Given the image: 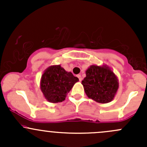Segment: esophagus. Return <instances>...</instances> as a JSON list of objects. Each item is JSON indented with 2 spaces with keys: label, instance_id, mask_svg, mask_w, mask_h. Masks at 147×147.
Returning <instances> with one entry per match:
<instances>
[{
  "label": "esophagus",
  "instance_id": "obj_1",
  "mask_svg": "<svg viewBox=\"0 0 147 147\" xmlns=\"http://www.w3.org/2000/svg\"><path fill=\"white\" fill-rule=\"evenodd\" d=\"M78 78H79V80L80 81V82H81V81H82V76H81L80 75H78Z\"/></svg>",
  "mask_w": 147,
  "mask_h": 147
}]
</instances>
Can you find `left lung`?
Masks as SVG:
<instances>
[{
    "label": "left lung",
    "instance_id": "1",
    "mask_svg": "<svg viewBox=\"0 0 147 147\" xmlns=\"http://www.w3.org/2000/svg\"><path fill=\"white\" fill-rule=\"evenodd\" d=\"M82 81L86 94L99 103H108L115 97L119 82L115 74L107 65H91Z\"/></svg>",
    "mask_w": 147,
    "mask_h": 147
}]
</instances>
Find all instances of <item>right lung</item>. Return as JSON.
<instances>
[{
  "mask_svg": "<svg viewBox=\"0 0 147 147\" xmlns=\"http://www.w3.org/2000/svg\"><path fill=\"white\" fill-rule=\"evenodd\" d=\"M79 81L72 72H67L59 65H53L45 69L41 77L40 89L45 98L52 103L61 102L74 84Z\"/></svg>",
  "mask_w": 147,
  "mask_h": 147,
  "instance_id": "1",
  "label": "right lung"
}]
</instances>
